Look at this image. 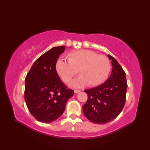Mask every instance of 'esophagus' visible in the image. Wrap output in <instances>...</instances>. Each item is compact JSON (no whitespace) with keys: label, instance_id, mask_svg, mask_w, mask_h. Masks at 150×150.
<instances>
[{"label":"esophagus","instance_id":"esophagus-1","mask_svg":"<svg viewBox=\"0 0 150 150\" xmlns=\"http://www.w3.org/2000/svg\"><path fill=\"white\" fill-rule=\"evenodd\" d=\"M80 91H81V90H74L75 93H79V92H80Z\"/></svg>","mask_w":150,"mask_h":150}]
</instances>
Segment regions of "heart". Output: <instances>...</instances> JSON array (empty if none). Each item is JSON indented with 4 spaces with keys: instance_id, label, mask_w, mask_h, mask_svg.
<instances>
[{
    "instance_id": "1",
    "label": "heart",
    "mask_w": 150,
    "mask_h": 150,
    "mask_svg": "<svg viewBox=\"0 0 150 150\" xmlns=\"http://www.w3.org/2000/svg\"><path fill=\"white\" fill-rule=\"evenodd\" d=\"M68 62L62 59L57 60L55 65L57 72L66 84L69 83L77 74L71 86L80 88L88 85L95 87L106 80L111 69L110 59L106 55H98L91 50L73 51L67 55Z\"/></svg>"
}]
</instances>
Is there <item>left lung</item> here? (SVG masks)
Instances as JSON below:
<instances>
[{"instance_id":"left-lung-1","label":"left lung","mask_w":150,"mask_h":150,"mask_svg":"<svg viewBox=\"0 0 150 150\" xmlns=\"http://www.w3.org/2000/svg\"><path fill=\"white\" fill-rule=\"evenodd\" d=\"M112 60V71L108 80L100 86L85 90L88 100L82 106L85 117L95 124L110 122L122 111L126 102L127 84L126 73L117 60L108 55Z\"/></svg>"}]
</instances>
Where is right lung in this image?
Listing matches in <instances>:
<instances>
[{"instance_id": "obj_1", "label": "right lung", "mask_w": 150, "mask_h": 150, "mask_svg": "<svg viewBox=\"0 0 150 150\" xmlns=\"http://www.w3.org/2000/svg\"><path fill=\"white\" fill-rule=\"evenodd\" d=\"M65 46H57L38 58L25 79V101L31 114L41 122L50 123L62 115L74 95L60 80L55 65Z\"/></svg>"}]
</instances>
